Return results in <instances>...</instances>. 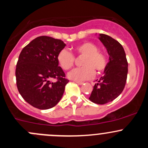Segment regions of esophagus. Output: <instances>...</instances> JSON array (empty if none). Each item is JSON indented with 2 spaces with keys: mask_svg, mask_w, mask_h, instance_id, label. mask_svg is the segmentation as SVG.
I'll use <instances>...</instances> for the list:
<instances>
[{
  "mask_svg": "<svg viewBox=\"0 0 148 148\" xmlns=\"http://www.w3.org/2000/svg\"><path fill=\"white\" fill-rule=\"evenodd\" d=\"M75 82L77 84H79V85H82V84H84V82H77V81H75Z\"/></svg>",
  "mask_w": 148,
  "mask_h": 148,
  "instance_id": "34e87169",
  "label": "esophagus"
}]
</instances>
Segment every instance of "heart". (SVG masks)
<instances>
[{"label":"heart","mask_w":148,"mask_h":148,"mask_svg":"<svg viewBox=\"0 0 148 148\" xmlns=\"http://www.w3.org/2000/svg\"><path fill=\"white\" fill-rule=\"evenodd\" d=\"M78 55L84 56L82 65L83 67L75 68L70 71L67 76L71 80L84 82L95 76V69L97 72L103 71L106 66L104 55L98 51V48L92 42H84L76 48ZM57 61L63 69L68 70L73 66L75 58L67 49H62L57 55Z\"/></svg>","instance_id":"b5f03b06"}]
</instances>
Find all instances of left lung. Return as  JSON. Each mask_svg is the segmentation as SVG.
<instances>
[{"label":"left lung","mask_w":148,"mask_h":148,"mask_svg":"<svg viewBox=\"0 0 148 148\" xmlns=\"http://www.w3.org/2000/svg\"><path fill=\"white\" fill-rule=\"evenodd\" d=\"M99 39L105 46L110 58L104 68V74L93 87L89 100L98 104L112 102L122 93L128 72V64L123 47L115 39L99 34Z\"/></svg>","instance_id":"8db88e82"}]
</instances>
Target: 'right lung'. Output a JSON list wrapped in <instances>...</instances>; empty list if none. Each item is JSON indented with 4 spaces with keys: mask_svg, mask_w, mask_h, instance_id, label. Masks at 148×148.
I'll return each mask as SVG.
<instances>
[{
    "mask_svg": "<svg viewBox=\"0 0 148 148\" xmlns=\"http://www.w3.org/2000/svg\"><path fill=\"white\" fill-rule=\"evenodd\" d=\"M65 46L62 40L42 36L21 52L16 69V85L22 97L33 107L48 110L62 99L69 80L59 66L57 55Z\"/></svg>",
    "mask_w": 148,
    "mask_h": 148,
    "instance_id": "right-lung-1",
    "label": "right lung"
}]
</instances>
